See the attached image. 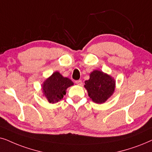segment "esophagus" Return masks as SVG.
Masks as SVG:
<instances>
[{"instance_id":"34e87169","label":"esophagus","mask_w":152,"mask_h":152,"mask_svg":"<svg viewBox=\"0 0 152 152\" xmlns=\"http://www.w3.org/2000/svg\"><path fill=\"white\" fill-rule=\"evenodd\" d=\"M75 83H76V84L78 85V86H82L83 85V83H82V81L80 80H76V81H75Z\"/></svg>"}]
</instances>
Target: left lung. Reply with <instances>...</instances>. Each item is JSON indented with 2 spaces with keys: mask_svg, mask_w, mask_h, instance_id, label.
<instances>
[{
  "mask_svg": "<svg viewBox=\"0 0 152 152\" xmlns=\"http://www.w3.org/2000/svg\"><path fill=\"white\" fill-rule=\"evenodd\" d=\"M84 87L93 102L102 104L113 95L115 88V80L110 75L102 71L94 70L90 74V79L85 81Z\"/></svg>",
  "mask_w": 152,
  "mask_h": 152,
  "instance_id": "1",
  "label": "left lung"
}]
</instances>
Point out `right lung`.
Segmentation results:
<instances>
[{
  "mask_svg": "<svg viewBox=\"0 0 152 152\" xmlns=\"http://www.w3.org/2000/svg\"><path fill=\"white\" fill-rule=\"evenodd\" d=\"M74 85L69 78L64 77L58 72H56L46 78L42 84L43 94L48 102L51 104L62 99L69 87Z\"/></svg>",
  "mask_w": 152,
  "mask_h": 152,
  "instance_id": "right-lung-1",
  "label": "right lung"
}]
</instances>
